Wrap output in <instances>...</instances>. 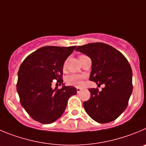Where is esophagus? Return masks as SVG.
Listing matches in <instances>:
<instances>
[{
    "mask_svg": "<svg viewBox=\"0 0 146 146\" xmlns=\"http://www.w3.org/2000/svg\"><path fill=\"white\" fill-rule=\"evenodd\" d=\"M76 90H77V93H80L82 90V88L81 87H76Z\"/></svg>",
    "mask_w": 146,
    "mask_h": 146,
    "instance_id": "34e87169",
    "label": "esophagus"
}]
</instances>
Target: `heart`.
<instances>
[{"instance_id": "heart-1", "label": "heart", "mask_w": 146, "mask_h": 146, "mask_svg": "<svg viewBox=\"0 0 146 146\" xmlns=\"http://www.w3.org/2000/svg\"><path fill=\"white\" fill-rule=\"evenodd\" d=\"M65 68V62L63 65V68ZM84 76L82 75L76 74V73H73V74L69 75L66 78V83L70 86H78L82 83Z\"/></svg>"}]
</instances>
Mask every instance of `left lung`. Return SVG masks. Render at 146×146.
Listing matches in <instances>:
<instances>
[{
	"mask_svg": "<svg viewBox=\"0 0 146 146\" xmlns=\"http://www.w3.org/2000/svg\"><path fill=\"white\" fill-rule=\"evenodd\" d=\"M76 51L86 54L92 61L90 81L101 86L89 88L91 97L83 105L87 114L99 123L114 121L126 110L133 92L132 69L123 54L102 42L78 46Z\"/></svg>",
	"mask_w": 146,
	"mask_h": 146,
	"instance_id": "left-lung-1",
	"label": "left lung"
}]
</instances>
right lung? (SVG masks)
Listing matches in <instances>:
<instances>
[{"instance_id":"obj_1","label":"right lung","mask_w":146,"mask_h":146,"mask_svg":"<svg viewBox=\"0 0 146 146\" xmlns=\"http://www.w3.org/2000/svg\"><path fill=\"white\" fill-rule=\"evenodd\" d=\"M76 46L41 47L25 58L18 72L16 89L21 104L29 116L42 124L52 123L60 117L69 98L77 94L73 86L51 88L62 80V68Z\"/></svg>"}]
</instances>
